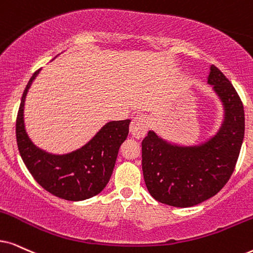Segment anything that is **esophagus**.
Returning <instances> with one entry per match:
<instances>
[{
    "mask_svg": "<svg viewBox=\"0 0 253 253\" xmlns=\"http://www.w3.org/2000/svg\"><path fill=\"white\" fill-rule=\"evenodd\" d=\"M149 120L146 116H137L134 118L130 123L129 126V133L132 134L133 137L135 139H140L146 135L147 130H148Z\"/></svg>",
    "mask_w": 253,
    "mask_h": 253,
    "instance_id": "esophagus-1",
    "label": "esophagus"
}]
</instances>
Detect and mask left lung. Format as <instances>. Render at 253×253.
I'll use <instances>...</instances> for the list:
<instances>
[{"instance_id": "8db88e82", "label": "left lung", "mask_w": 253, "mask_h": 253, "mask_svg": "<svg viewBox=\"0 0 253 253\" xmlns=\"http://www.w3.org/2000/svg\"><path fill=\"white\" fill-rule=\"evenodd\" d=\"M208 84L222 101L218 132L201 145L170 143L149 130L142 141V171L149 194L159 202L188 208L215 196L235 170L244 139V107L229 79L210 66Z\"/></svg>"}]
</instances>
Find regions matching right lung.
Instances as JSON below:
<instances>
[{"label":"right lung","mask_w":253,"mask_h":253,"mask_svg":"<svg viewBox=\"0 0 253 253\" xmlns=\"http://www.w3.org/2000/svg\"><path fill=\"white\" fill-rule=\"evenodd\" d=\"M41 69L34 73L21 99L16 119V139L28 170L46 191L68 201H83L98 195L110 181L118 152L130 120L110 121L89 141L68 154H51L38 148L24 126L25 97Z\"/></svg>","instance_id":"add662e5"}]
</instances>
